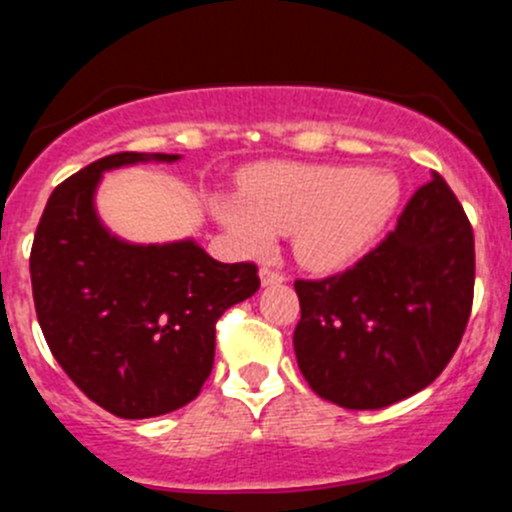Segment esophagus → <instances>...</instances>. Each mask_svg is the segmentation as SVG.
I'll use <instances>...</instances> for the list:
<instances>
[{
    "label": "esophagus",
    "instance_id": "1",
    "mask_svg": "<svg viewBox=\"0 0 512 512\" xmlns=\"http://www.w3.org/2000/svg\"><path fill=\"white\" fill-rule=\"evenodd\" d=\"M258 278H261V286H278V283L286 281V276H283V273L273 271V268H266V266L258 271Z\"/></svg>",
    "mask_w": 512,
    "mask_h": 512
}]
</instances>
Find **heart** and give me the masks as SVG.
<instances>
[{
	"mask_svg": "<svg viewBox=\"0 0 512 512\" xmlns=\"http://www.w3.org/2000/svg\"><path fill=\"white\" fill-rule=\"evenodd\" d=\"M401 201L386 169L261 164L244 174L241 194H214L209 206L249 254H268L293 234V254L311 271H341L371 249Z\"/></svg>",
	"mask_w": 512,
	"mask_h": 512,
	"instance_id": "1",
	"label": "heart"
}]
</instances>
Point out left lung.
<instances>
[{"label":"left lung","instance_id":"left-lung-1","mask_svg":"<svg viewBox=\"0 0 512 512\" xmlns=\"http://www.w3.org/2000/svg\"><path fill=\"white\" fill-rule=\"evenodd\" d=\"M473 283V229L433 174L378 249L338 276L293 283L303 378L348 411H376L423 391L463 338Z\"/></svg>","mask_w":512,"mask_h":512}]
</instances>
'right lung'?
I'll list each match as a JSON object with an SVG mask.
<instances>
[{"label":"right lung","mask_w":512,"mask_h":512,"mask_svg":"<svg viewBox=\"0 0 512 512\" xmlns=\"http://www.w3.org/2000/svg\"><path fill=\"white\" fill-rule=\"evenodd\" d=\"M179 159L119 151L84 166L49 196L29 258L34 308L57 363L96 406L131 421L199 396L216 321L261 286L254 263H221L194 239L131 244L99 219L104 171Z\"/></svg>","instance_id":"add662e5"}]
</instances>
